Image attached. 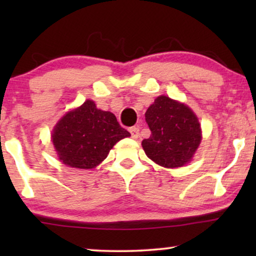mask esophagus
<instances>
[{
  "label": "esophagus",
  "instance_id": "1",
  "mask_svg": "<svg viewBox=\"0 0 256 256\" xmlns=\"http://www.w3.org/2000/svg\"><path fill=\"white\" fill-rule=\"evenodd\" d=\"M129 132H130L132 138H138L140 130H138V127H132L130 129H129Z\"/></svg>",
  "mask_w": 256,
  "mask_h": 256
}]
</instances>
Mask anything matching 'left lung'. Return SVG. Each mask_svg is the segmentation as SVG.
Instances as JSON below:
<instances>
[{"instance_id": "8db88e82", "label": "left lung", "mask_w": 256, "mask_h": 256, "mask_svg": "<svg viewBox=\"0 0 256 256\" xmlns=\"http://www.w3.org/2000/svg\"><path fill=\"white\" fill-rule=\"evenodd\" d=\"M149 138L142 141L146 155L164 168H180L190 162L202 141L198 118L186 104L157 96L146 112Z\"/></svg>"}]
</instances>
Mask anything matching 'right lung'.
<instances>
[{
  "instance_id": "add662e5",
  "label": "right lung",
  "mask_w": 256,
  "mask_h": 256,
  "mask_svg": "<svg viewBox=\"0 0 256 256\" xmlns=\"http://www.w3.org/2000/svg\"><path fill=\"white\" fill-rule=\"evenodd\" d=\"M129 136L113 113L98 110L94 101L86 100L57 122L52 143L65 166L87 170L99 166L115 143Z\"/></svg>"
}]
</instances>
